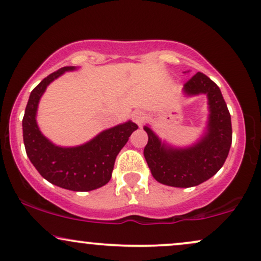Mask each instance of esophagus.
<instances>
[{
  "label": "esophagus",
  "mask_w": 261,
  "mask_h": 261,
  "mask_svg": "<svg viewBox=\"0 0 261 261\" xmlns=\"http://www.w3.org/2000/svg\"><path fill=\"white\" fill-rule=\"evenodd\" d=\"M133 119L137 125H140V126H141V125L143 124L144 119H146V114H144L142 111H136L133 114Z\"/></svg>",
  "instance_id": "34e87169"
}]
</instances>
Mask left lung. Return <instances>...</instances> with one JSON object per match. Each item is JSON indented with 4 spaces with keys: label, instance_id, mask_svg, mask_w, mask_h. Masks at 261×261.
<instances>
[{
    "label": "left lung",
    "instance_id": "obj_1",
    "mask_svg": "<svg viewBox=\"0 0 261 261\" xmlns=\"http://www.w3.org/2000/svg\"><path fill=\"white\" fill-rule=\"evenodd\" d=\"M184 91L188 96H208V128L198 142L188 148H171L148 126L143 127L148 135L143 154L150 172L156 181L172 187L198 186L214 176L224 165L232 143L231 115L218 85L197 73L185 84Z\"/></svg>",
    "mask_w": 261,
    "mask_h": 261
}]
</instances>
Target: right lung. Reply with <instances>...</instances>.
<instances>
[{
	"label": "right lung",
	"mask_w": 261,
	"mask_h": 261,
	"mask_svg": "<svg viewBox=\"0 0 261 261\" xmlns=\"http://www.w3.org/2000/svg\"><path fill=\"white\" fill-rule=\"evenodd\" d=\"M74 69L75 67L61 68L31 91L23 118V139L27 154L41 176L65 190L87 192L108 184L115 158L139 126L127 121L103 131L83 146L70 148L56 146L47 140L36 122L39 100L53 80L64 71Z\"/></svg>",
	"instance_id": "1"
}]
</instances>
